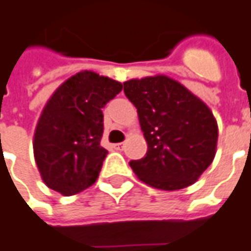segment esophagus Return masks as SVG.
Here are the masks:
<instances>
[{
  "label": "esophagus",
  "instance_id": "esophagus-1",
  "mask_svg": "<svg viewBox=\"0 0 251 251\" xmlns=\"http://www.w3.org/2000/svg\"><path fill=\"white\" fill-rule=\"evenodd\" d=\"M113 148H115L116 150H123V148H124V143H116V145H113Z\"/></svg>",
  "mask_w": 251,
  "mask_h": 251
}]
</instances>
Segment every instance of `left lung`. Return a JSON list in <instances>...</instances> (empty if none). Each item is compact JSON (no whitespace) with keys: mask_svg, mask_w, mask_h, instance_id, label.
I'll return each instance as SVG.
<instances>
[{"mask_svg":"<svg viewBox=\"0 0 251 251\" xmlns=\"http://www.w3.org/2000/svg\"><path fill=\"white\" fill-rule=\"evenodd\" d=\"M135 105L148 153L129 161L139 180L175 191L200 179L216 155L219 128L212 110L181 83L165 75L124 82Z\"/></svg>","mask_w":251,"mask_h":251,"instance_id":"left-lung-1","label":"left lung"}]
</instances>
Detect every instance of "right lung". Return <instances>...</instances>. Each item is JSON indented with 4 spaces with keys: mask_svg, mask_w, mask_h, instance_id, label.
<instances>
[{
    "mask_svg": "<svg viewBox=\"0 0 251 251\" xmlns=\"http://www.w3.org/2000/svg\"><path fill=\"white\" fill-rule=\"evenodd\" d=\"M123 84L93 71L71 76L46 102L34 134V157L43 183L70 197L96 183L108 150L101 146L102 108Z\"/></svg>",
    "mask_w": 251,
    "mask_h": 251,
    "instance_id": "right-lung-1",
    "label": "right lung"
}]
</instances>
